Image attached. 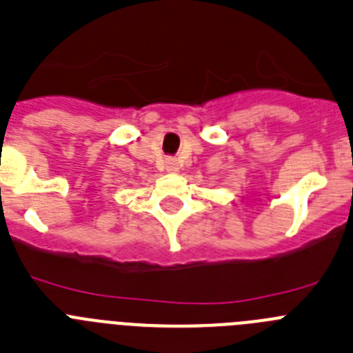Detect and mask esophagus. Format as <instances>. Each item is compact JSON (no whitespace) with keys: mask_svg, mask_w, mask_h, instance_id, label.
Listing matches in <instances>:
<instances>
[{"mask_svg":"<svg viewBox=\"0 0 353 353\" xmlns=\"http://www.w3.org/2000/svg\"><path fill=\"white\" fill-rule=\"evenodd\" d=\"M165 170L170 171V173H176V171L180 170L179 162L174 161V159H168V161H165Z\"/></svg>","mask_w":353,"mask_h":353,"instance_id":"34e87169","label":"esophagus"}]
</instances>
